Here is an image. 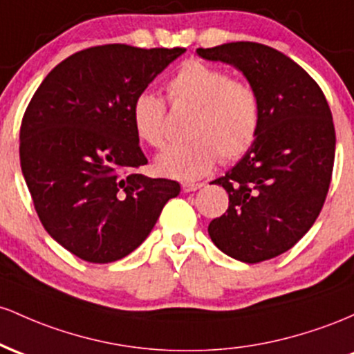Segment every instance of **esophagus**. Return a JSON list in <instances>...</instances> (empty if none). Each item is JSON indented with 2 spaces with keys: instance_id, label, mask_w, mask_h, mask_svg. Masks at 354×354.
I'll return each instance as SVG.
<instances>
[{
  "instance_id": "1",
  "label": "esophagus",
  "mask_w": 354,
  "mask_h": 354,
  "mask_svg": "<svg viewBox=\"0 0 354 354\" xmlns=\"http://www.w3.org/2000/svg\"><path fill=\"white\" fill-rule=\"evenodd\" d=\"M202 187H204V184H202V182H197V184H194V182H184V184H182L184 192H194V190H198Z\"/></svg>"
}]
</instances>
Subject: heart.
<instances>
[{
    "label": "heart",
    "instance_id": "b5f03b06",
    "mask_svg": "<svg viewBox=\"0 0 354 354\" xmlns=\"http://www.w3.org/2000/svg\"><path fill=\"white\" fill-rule=\"evenodd\" d=\"M174 106H192L187 144L172 147L157 160L167 177L194 180L216 162L234 160L251 149L261 127V98L252 83L230 78L225 70L187 62L167 85ZM133 129L153 149L167 144V105L162 97L144 91L132 105Z\"/></svg>",
    "mask_w": 354,
    "mask_h": 354
}]
</instances>
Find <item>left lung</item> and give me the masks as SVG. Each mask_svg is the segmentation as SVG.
Returning <instances> with one entry per match:
<instances>
[{
    "instance_id": "1",
    "label": "left lung",
    "mask_w": 354,
    "mask_h": 354,
    "mask_svg": "<svg viewBox=\"0 0 354 354\" xmlns=\"http://www.w3.org/2000/svg\"><path fill=\"white\" fill-rule=\"evenodd\" d=\"M197 53L236 66L259 93L256 142L212 182L229 194V207L209 236L234 259L263 263L289 251L323 209L335 165L331 110L319 85L271 46L236 41Z\"/></svg>"
}]
</instances>
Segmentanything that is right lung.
<instances>
[{"label":"right lung","instance_id":"1","mask_svg":"<svg viewBox=\"0 0 354 354\" xmlns=\"http://www.w3.org/2000/svg\"><path fill=\"white\" fill-rule=\"evenodd\" d=\"M185 48L91 46L58 63L19 129V162L46 232L86 263L135 251L180 185L137 172L147 164L133 100Z\"/></svg>","mask_w":354,"mask_h":354}]
</instances>
